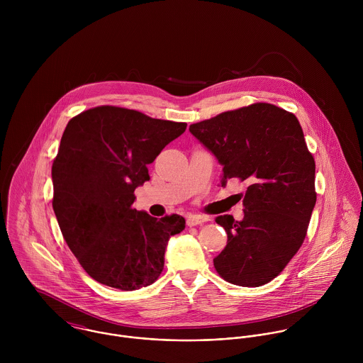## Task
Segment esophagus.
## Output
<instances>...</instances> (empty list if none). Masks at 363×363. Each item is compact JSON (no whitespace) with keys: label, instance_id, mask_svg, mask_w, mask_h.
I'll return each instance as SVG.
<instances>
[{"label":"esophagus","instance_id":"34e87169","mask_svg":"<svg viewBox=\"0 0 363 363\" xmlns=\"http://www.w3.org/2000/svg\"><path fill=\"white\" fill-rule=\"evenodd\" d=\"M208 216L206 215H189L187 216V225L189 226H196V225H201L204 222H207Z\"/></svg>","mask_w":363,"mask_h":363}]
</instances>
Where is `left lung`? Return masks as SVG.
Listing matches in <instances>:
<instances>
[{
    "instance_id": "obj_1",
    "label": "left lung",
    "mask_w": 363,
    "mask_h": 363,
    "mask_svg": "<svg viewBox=\"0 0 363 363\" xmlns=\"http://www.w3.org/2000/svg\"><path fill=\"white\" fill-rule=\"evenodd\" d=\"M190 133L223 166L222 187L230 179L247 184L245 218L215 219L228 233L216 272L239 286L272 281L301 249L315 206V163L296 116L253 104L191 124Z\"/></svg>"
}]
</instances>
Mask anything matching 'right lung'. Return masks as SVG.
<instances>
[{
	"label": "right lung",
	"mask_w": 363,
	"mask_h": 363,
	"mask_svg": "<svg viewBox=\"0 0 363 363\" xmlns=\"http://www.w3.org/2000/svg\"><path fill=\"white\" fill-rule=\"evenodd\" d=\"M186 127L116 106L68 121L52 162V209L64 240L95 281L134 291L159 278L167 242L186 220L137 211L134 190L150 180L147 166Z\"/></svg>",
	"instance_id": "add662e5"
}]
</instances>
